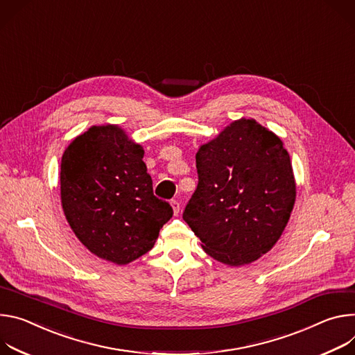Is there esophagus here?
<instances>
[{
	"mask_svg": "<svg viewBox=\"0 0 355 355\" xmlns=\"http://www.w3.org/2000/svg\"><path fill=\"white\" fill-rule=\"evenodd\" d=\"M171 206H172V209H173V213L178 214L179 210H180V203H179L178 200H172V202H171Z\"/></svg>",
	"mask_w": 355,
	"mask_h": 355,
	"instance_id": "esophagus-1",
	"label": "esophagus"
}]
</instances>
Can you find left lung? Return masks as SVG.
<instances>
[{
	"label": "left lung",
	"mask_w": 355,
	"mask_h": 355,
	"mask_svg": "<svg viewBox=\"0 0 355 355\" xmlns=\"http://www.w3.org/2000/svg\"><path fill=\"white\" fill-rule=\"evenodd\" d=\"M198 187L183 220L214 259L239 266L266 254L282 235L296 184L282 141L241 118L196 153Z\"/></svg>",
	"instance_id": "obj_1"
}]
</instances>
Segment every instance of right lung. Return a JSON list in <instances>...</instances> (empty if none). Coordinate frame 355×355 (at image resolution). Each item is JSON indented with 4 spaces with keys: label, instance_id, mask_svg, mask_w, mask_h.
<instances>
[{
    "label": "right lung",
    "instance_id": "1",
    "mask_svg": "<svg viewBox=\"0 0 355 355\" xmlns=\"http://www.w3.org/2000/svg\"><path fill=\"white\" fill-rule=\"evenodd\" d=\"M144 149L116 125L92 127L66 148L60 164L64 216L98 258L125 265L152 250L173 216L153 194Z\"/></svg>",
    "mask_w": 355,
    "mask_h": 355
}]
</instances>
